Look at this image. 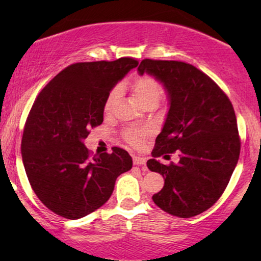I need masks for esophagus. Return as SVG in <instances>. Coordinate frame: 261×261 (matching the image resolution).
Here are the masks:
<instances>
[{"label":"esophagus","mask_w":261,"mask_h":261,"mask_svg":"<svg viewBox=\"0 0 261 261\" xmlns=\"http://www.w3.org/2000/svg\"><path fill=\"white\" fill-rule=\"evenodd\" d=\"M133 163L134 165H145L146 164V159L145 158H141V156H134L133 158Z\"/></svg>","instance_id":"1"}]
</instances>
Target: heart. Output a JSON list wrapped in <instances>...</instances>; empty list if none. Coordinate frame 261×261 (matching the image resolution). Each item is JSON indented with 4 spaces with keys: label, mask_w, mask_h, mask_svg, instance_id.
Returning a JSON list of instances; mask_svg holds the SVG:
<instances>
[{
    "label": "heart",
    "mask_w": 261,
    "mask_h": 261,
    "mask_svg": "<svg viewBox=\"0 0 261 261\" xmlns=\"http://www.w3.org/2000/svg\"><path fill=\"white\" fill-rule=\"evenodd\" d=\"M132 90H133L135 97L142 106H146L149 102H159L160 97L163 96V88L162 85L155 78L151 76H141L133 81L130 85ZM122 89L121 87H115L112 89L107 96L105 102V112L110 113L114 109V107L119 101ZM146 132L141 129H137V128H132L128 129L124 133V138L126 140L133 146H141L142 142L145 140Z\"/></svg>",
    "instance_id": "b5f03b06"
}]
</instances>
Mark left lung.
<instances>
[{
  "label": "left lung",
  "mask_w": 261,
  "mask_h": 261,
  "mask_svg": "<svg viewBox=\"0 0 261 261\" xmlns=\"http://www.w3.org/2000/svg\"><path fill=\"white\" fill-rule=\"evenodd\" d=\"M163 84L169 112L147 167L164 177L153 202L178 217L198 215L217 202L240 155L237 116L229 98L212 78L176 60L144 59L138 67ZM178 150V164L156 158Z\"/></svg>",
  "instance_id": "1"
}]
</instances>
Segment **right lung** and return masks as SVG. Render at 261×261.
I'll return each mask as SVG.
<instances>
[{"label": "right lung", "mask_w": 261, "mask_h": 261, "mask_svg": "<svg viewBox=\"0 0 261 261\" xmlns=\"http://www.w3.org/2000/svg\"><path fill=\"white\" fill-rule=\"evenodd\" d=\"M138 64L133 58L72 64L34 101L21 154L35 195L57 215L77 220L95 212L112 196L116 178L132 169L124 149L91 156L83 140L103 122L107 96Z\"/></svg>", "instance_id": "add662e5"}]
</instances>
